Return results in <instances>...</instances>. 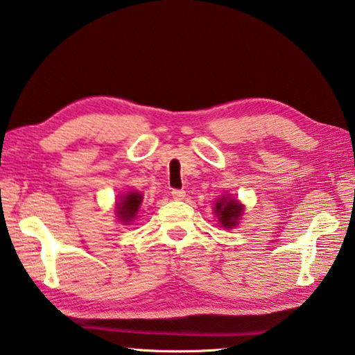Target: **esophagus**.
Returning <instances> with one entry per match:
<instances>
[{
    "label": "esophagus",
    "mask_w": 355,
    "mask_h": 355,
    "mask_svg": "<svg viewBox=\"0 0 355 355\" xmlns=\"http://www.w3.org/2000/svg\"><path fill=\"white\" fill-rule=\"evenodd\" d=\"M184 196H187V193L183 189H172V198L175 200H183Z\"/></svg>",
    "instance_id": "esophagus-1"
}]
</instances>
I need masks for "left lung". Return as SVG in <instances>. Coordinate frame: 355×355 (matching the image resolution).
Here are the masks:
<instances>
[{"instance_id":"left-lung-1","label":"left lung","mask_w":355,"mask_h":355,"mask_svg":"<svg viewBox=\"0 0 355 355\" xmlns=\"http://www.w3.org/2000/svg\"><path fill=\"white\" fill-rule=\"evenodd\" d=\"M215 211L218 215V221L224 227H232L237 224V219L240 218L241 211H243V205L239 204L235 199L223 198L215 204Z\"/></svg>"}]
</instances>
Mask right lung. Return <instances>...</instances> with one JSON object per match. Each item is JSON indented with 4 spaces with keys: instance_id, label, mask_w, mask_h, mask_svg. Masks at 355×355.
<instances>
[{
    "instance_id": "obj_1",
    "label": "right lung",
    "mask_w": 355,
    "mask_h": 355,
    "mask_svg": "<svg viewBox=\"0 0 355 355\" xmlns=\"http://www.w3.org/2000/svg\"><path fill=\"white\" fill-rule=\"evenodd\" d=\"M140 204H142V196L139 193L126 194V198H123L121 204H118L116 207L118 218H120L123 223H129L134 216H136Z\"/></svg>"
}]
</instances>
